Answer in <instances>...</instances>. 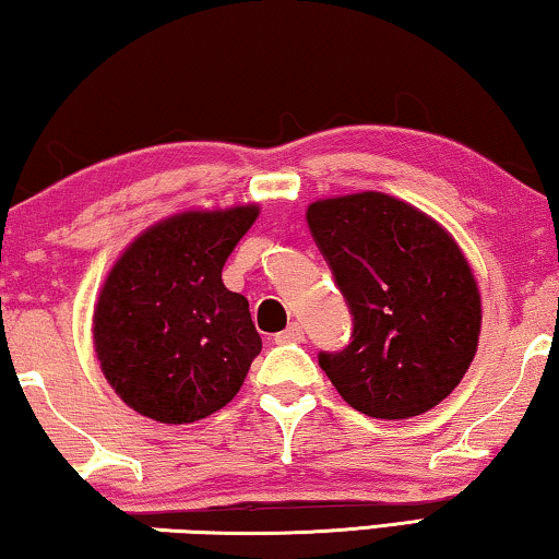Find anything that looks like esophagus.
<instances>
[{
  "instance_id": "1",
  "label": "esophagus",
  "mask_w": 559,
  "mask_h": 559,
  "mask_svg": "<svg viewBox=\"0 0 559 559\" xmlns=\"http://www.w3.org/2000/svg\"><path fill=\"white\" fill-rule=\"evenodd\" d=\"M277 343L282 345V343H302L305 340V330H302V325H299V322H289V325L282 330V333H277Z\"/></svg>"
}]
</instances>
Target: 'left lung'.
I'll list each match as a JSON object with an SVG mask.
<instances>
[{
  "instance_id": "obj_1",
  "label": "left lung",
  "mask_w": 559,
  "mask_h": 559,
  "mask_svg": "<svg viewBox=\"0 0 559 559\" xmlns=\"http://www.w3.org/2000/svg\"><path fill=\"white\" fill-rule=\"evenodd\" d=\"M307 226L353 314L347 347L320 353L330 383L373 418L439 406L472 366L481 330L479 287L454 237L380 191L312 201Z\"/></svg>"
}]
</instances>
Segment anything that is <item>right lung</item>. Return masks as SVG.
I'll return each mask as SVG.
<instances>
[{
	"label": "right lung",
	"mask_w": 559,
	"mask_h": 559,
	"mask_svg": "<svg viewBox=\"0 0 559 559\" xmlns=\"http://www.w3.org/2000/svg\"><path fill=\"white\" fill-rule=\"evenodd\" d=\"M257 216V204L174 214L112 264L93 345L105 380L135 414L193 424L239 393L262 337L222 270Z\"/></svg>",
	"instance_id": "obj_1"
}]
</instances>
